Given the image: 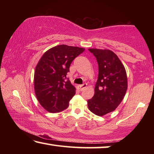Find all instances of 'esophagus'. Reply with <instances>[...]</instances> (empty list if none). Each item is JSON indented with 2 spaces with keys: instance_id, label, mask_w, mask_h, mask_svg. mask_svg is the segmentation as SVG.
<instances>
[{
  "instance_id": "1",
  "label": "esophagus",
  "mask_w": 154,
  "mask_h": 154,
  "mask_svg": "<svg viewBox=\"0 0 154 154\" xmlns=\"http://www.w3.org/2000/svg\"><path fill=\"white\" fill-rule=\"evenodd\" d=\"M87 87V83H83L82 85H78L77 86V89L79 91H82Z\"/></svg>"
}]
</instances>
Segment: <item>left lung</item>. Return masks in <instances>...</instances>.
I'll return each mask as SVG.
<instances>
[{
  "instance_id": "1",
  "label": "left lung",
  "mask_w": 154,
  "mask_h": 154,
  "mask_svg": "<svg viewBox=\"0 0 154 154\" xmlns=\"http://www.w3.org/2000/svg\"><path fill=\"white\" fill-rule=\"evenodd\" d=\"M98 64L95 93L88 100L90 111L103 116L113 111L123 100L128 88L126 72L116 54L108 49H89Z\"/></svg>"
}]
</instances>
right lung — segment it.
<instances>
[{"mask_svg": "<svg viewBox=\"0 0 154 154\" xmlns=\"http://www.w3.org/2000/svg\"><path fill=\"white\" fill-rule=\"evenodd\" d=\"M84 48L60 45L49 49L36 65L34 85L36 96L43 107L50 113H58L69 106L75 94L67 72L72 60Z\"/></svg>", "mask_w": 154, "mask_h": 154, "instance_id": "1", "label": "right lung"}]
</instances>
